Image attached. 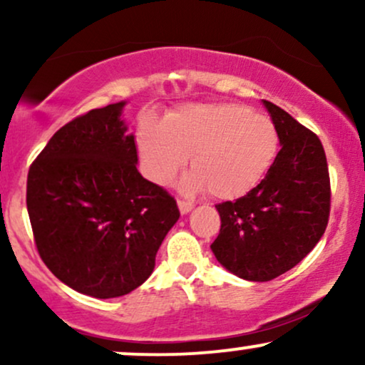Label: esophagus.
<instances>
[{"label":"esophagus","mask_w":365,"mask_h":365,"mask_svg":"<svg viewBox=\"0 0 365 365\" xmlns=\"http://www.w3.org/2000/svg\"><path fill=\"white\" fill-rule=\"evenodd\" d=\"M178 209L182 215H188V212L194 209V204L192 202H187V200H178Z\"/></svg>","instance_id":"obj_1"}]
</instances>
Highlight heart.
<instances>
[{
	"label": "heart",
	"mask_w": 365,
	"mask_h": 365,
	"mask_svg": "<svg viewBox=\"0 0 365 365\" xmlns=\"http://www.w3.org/2000/svg\"><path fill=\"white\" fill-rule=\"evenodd\" d=\"M145 175L165 185L190 156L194 170L178 182L183 194L207 190L216 199L245 195L278 154L273 121L237 103L188 104L163 125L144 123L137 135Z\"/></svg>",
	"instance_id": "1"
}]
</instances>
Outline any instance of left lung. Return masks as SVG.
<instances>
[{
    "instance_id": "1",
    "label": "left lung",
    "mask_w": 365,
    "mask_h": 365,
    "mask_svg": "<svg viewBox=\"0 0 365 365\" xmlns=\"http://www.w3.org/2000/svg\"><path fill=\"white\" fill-rule=\"evenodd\" d=\"M279 137V153L257 187L217 204V262L247 282H269L290 271L316 247L329 217V175L316 133L287 111L262 101Z\"/></svg>"
}]
</instances>
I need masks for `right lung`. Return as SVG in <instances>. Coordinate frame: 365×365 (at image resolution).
Returning a JSON list of instances; mask_svg holds the SVG:
<instances>
[{"label": "right lung", "instance_id": "add662e5", "mask_svg": "<svg viewBox=\"0 0 365 365\" xmlns=\"http://www.w3.org/2000/svg\"><path fill=\"white\" fill-rule=\"evenodd\" d=\"M127 101L61 127L27 177V211L46 266L75 292L115 299L140 287L180 217L177 200L137 170Z\"/></svg>", "mask_w": 365, "mask_h": 365}]
</instances>
